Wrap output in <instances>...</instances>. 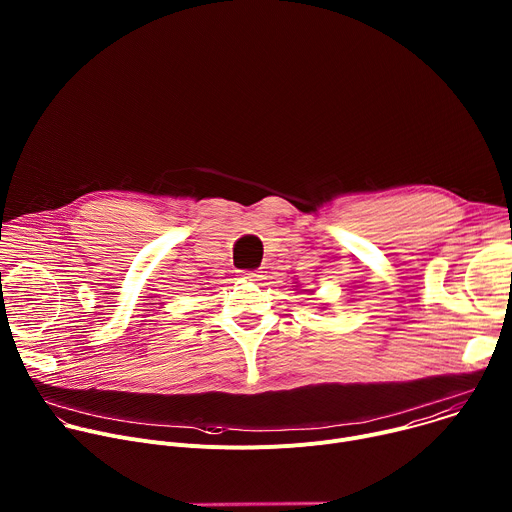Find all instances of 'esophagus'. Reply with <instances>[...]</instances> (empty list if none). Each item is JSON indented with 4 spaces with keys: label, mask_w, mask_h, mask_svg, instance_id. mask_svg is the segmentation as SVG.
I'll list each match as a JSON object with an SVG mask.
<instances>
[{
    "label": "esophagus",
    "mask_w": 512,
    "mask_h": 512,
    "mask_svg": "<svg viewBox=\"0 0 512 512\" xmlns=\"http://www.w3.org/2000/svg\"><path fill=\"white\" fill-rule=\"evenodd\" d=\"M241 275L247 279H255V277H259V271H241Z\"/></svg>",
    "instance_id": "obj_1"
}]
</instances>
